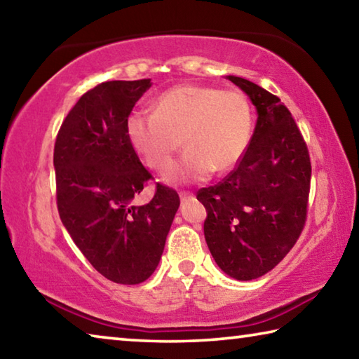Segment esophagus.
Instances as JSON below:
<instances>
[{"mask_svg":"<svg viewBox=\"0 0 359 359\" xmlns=\"http://www.w3.org/2000/svg\"><path fill=\"white\" fill-rule=\"evenodd\" d=\"M190 198H193V193H190V191H180V199H182V201H187V199H190Z\"/></svg>","mask_w":359,"mask_h":359,"instance_id":"esophagus-1","label":"esophagus"}]
</instances>
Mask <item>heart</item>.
<instances>
[{
  "instance_id": "heart-1",
  "label": "heart",
  "mask_w": 359,
  "mask_h": 359,
  "mask_svg": "<svg viewBox=\"0 0 359 359\" xmlns=\"http://www.w3.org/2000/svg\"><path fill=\"white\" fill-rule=\"evenodd\" d=\"M252 131L253 114L244 95L196 83L168 90L154 112L136 111L126 120L133 149L163 175L185 145L188 151L174 174L180 180H204L214 171L234 169L250 145Z\"/></svg>"
}]
</instances>
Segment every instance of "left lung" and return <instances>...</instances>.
<instances>
[{"label": "left lung", "instance_id": "1", "mask_svg": "<svg viewBox=\"0 0 359 359\" xmlns=\"http://www.w3.org/2000/svg\"><path fill=\"white\" fill-rule=\"evenodd\" d=\"M228 79L257 107V126L239 165L196 198L208 210L204 238L218 267L236 280H252L274 269L299 239L312 166L280 100L247 79Z\"/></svg>", "mask_w": 359, "mask_h": 359}]
</instances>
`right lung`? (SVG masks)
Masks as SVG:
<instances>
[{"mask_svg": "<svg viewBox=\"0 0 359 359\" xmlns=\"http://www.w3.org/2000/svg\"><path fill=\"white\" fill-rule=\"evenodd\" d=\"M150 79L111 81L81 96L53 149L57 208L65 228L101 276L136 285L154 274L179 209V194L156 184L136 205L151 174L126 136V120Z\"/></svg>", "mask_w": 359, "mask_h": 359, "instance_id": "add662e5", "label": "right lung"}]
</instances>
